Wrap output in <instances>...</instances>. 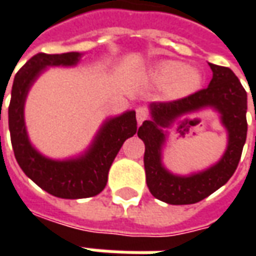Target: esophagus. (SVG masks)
I'll list each match as a JSON object with an SVG mask.
<instances>
[{
    "label": "esophagus",
    "instance_id": "1",
    "mask_svg": "<svg viewBox=\"0 0 256 256\" xmlns=\"http://www.w3.org/2000/svg\"><path fill=\"white\" fill-rule=\"evenodd\" d=\"M136 115H137V122H138V124H141L144 120L148 119L150 112H148V110L144 108V106H140V108H137V111H136Z\"/></svg>",
    "mask_w": 256,
    "mask_h": 256
}]
</instances>
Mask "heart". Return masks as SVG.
<instances>
[{
  "mask_svg": "<svg viewBox=\"0 0 256 256\" xmlns=\"http://www.w3.org/2000/svg\"><path fill=\"white\" fill-rule=\"evenodd\" d=\"M156 80L163 86L170 88L172 96L184 97L194 93L202 86V75L196 70H188L186 66L178 62L162 64L155 72Z\"/></svg>",
  "mask_w": 256,
  "mask_h": 256,
  "instance_id": "obj_1",
  "label": "heart"
}]
</instances>
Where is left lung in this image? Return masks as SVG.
Masks as SVG:
<instances>
[{"label": "left lung", "instance_id": "obj_1", "mask_svg": "<svg viewBox=\"0 0 256 256\" xmlns=\"http://www.w3.org/2000/svg\"><path fill=\"white\" fill-rule=\"evenodd\" d=\"M208 66L212 70L208 88L177 100L152 102V120H145L137 132L145 144L144 167L148 189L152 196L164 203L180 206L203 200L230 180L242 158L247 138V92L230 68L211 63ZM203 106H214L221 112L222 122L230 133L228 150L224 158L206 172L190 178L172 176L160 163V150L164 142L161 128ZM185 122H190V118L180 120L178 127L182 128Z\"/></svg>", "mask_w": 256, "mask_h": 256}]
</instances>
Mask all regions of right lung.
Listing matches in <instances>:
<instances>
[{"mask_svg":"<svg viewBox=\"0 0 256 256\" xmlns=\"http://www.w3.org/2000/svg\"><path fill=\"white\" fill-rule=\"evenodd\" d=\"M79 58L78 52L36 53L14 75L8 110L10 141L20 168L40 188L62 198H84L98 194L106 188L110 167L123 142L137 133L136 112L128 111L104 123L90 150L79 159L50 160L31 146L23 118L27 92L45 67L74 66Z\"/></svg>","mask_w":256,"mask_h":256,"instance_id":"1","label":"right lung"}]
</instances>
